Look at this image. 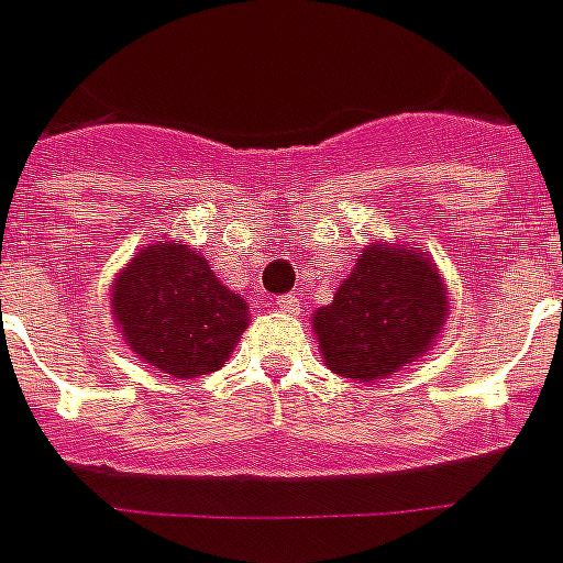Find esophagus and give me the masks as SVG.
I'll list each match as a JSON object with an SVG mask.
<instances>
[{
	"label": "esophagus",
	"instance_id": "34e87169",
	"mask_svg": "<svg viewBox=\"0 0 563 563\" xmlns=\"http://www.w3.org/2000/svg\"><path fill=\"white\" fill-rule=\"evenodd\" d=\"M274 306H277L283 314H297V309H300V297L283 295V297H277V300H274Z\"/></svg>",
	"mask_w": 563,
	"mask_h": 563
}]
</instances>
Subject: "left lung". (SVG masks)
<instances>
[{
  "label": "left lung",
  "mask_w": 563,
  "mask_h": 563,
  "mask_svg": "<svg viewBox=\"0 0 563 563\" xmlns=\"http://www.w3.org/2000/svg\"><path fill=\"white\" fill-rule=\"evenodd\" d=\"M448 312L445 277L431 254L369 242L312 329L332 373L373 385L428 355Z\"/></svg>",
  "instance_id": "1"
}]
</instances>
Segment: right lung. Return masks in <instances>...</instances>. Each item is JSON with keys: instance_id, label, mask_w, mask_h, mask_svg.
<instances>
[{"instance_id": "obj_1", "label": "right lung", "mask_w": 563, "mask_h": 563, "mask_svg": "<svg viewBox=\"0 0 563 563\" xmlns=\"http://www.w3.org/2000/svg\"><path fill=\"white\" fill-rule=\"evenodd\" d=\"M109 291L123 344L173 378L225 367L249 329L245 300L222 286L199 251L178 240L135 251Z\"/></svg>"}]
</instances>
